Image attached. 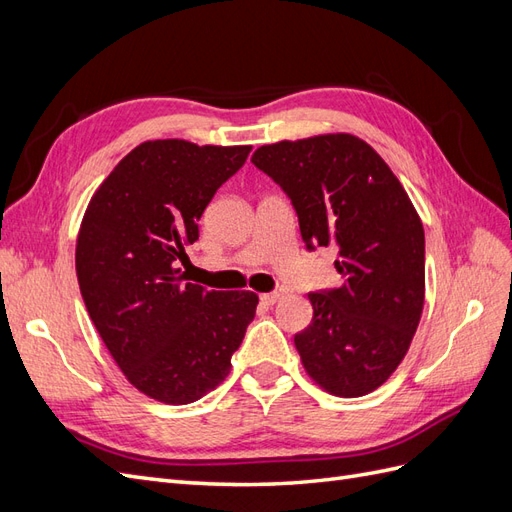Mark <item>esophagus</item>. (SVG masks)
Returning <instances> with one entry per match:
<instances>
[{"instance_id":"1","label":"esophagus","mask_w":512,"mask_h":512,"mask_svg":"<svg viewBox=\"0 0 512 512\" xmlns=\"http://www.w3.org/2000/svg\"><path fill=\"white\" fill-rule=\"evenodd\" d=\"M280 297H282L280 292H262V294H260V301L265 303V305H273V303L280 301Z\"/></svg>"}]
</instances>
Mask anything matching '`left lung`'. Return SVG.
I'll use <instances>...</instances> for the list:
<instances>
[{
    "label": "left lung",
    "instance_id": "1",
    "mask_svg": "<svg viewBox=\"0 0 512 512\" xmlns=\"http://www.w3.org/2000/svg\"><path fill=\"white\" fill-rule=\"evenodd\" d=\"M297 211L309 252L335 245L339 288L309 292L312 324L294 335L324 391L367 395L404 361L423 314L425 232L393 170L361 138L324 134L252 156Z\"/></svg>",
    "mask_w": 512,
    "mask_h": 512
}]
</instances>
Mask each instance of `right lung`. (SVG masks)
Masks as SVG:
<instances>
[{
  "instance_id": "1",
  "label": "right lung",
  "mask_w": 512,
  "mask_h": 512,
  "mask_svg": "<svg viewBox=\"0 0 512 512\" xmlns=\"http://www.w3.org/2000/svg\"><path fill=\"white\" fill-rule=\"evenodd\" d=\"M252 147L179 138L132 149L91 198L76 277L91 322L138 391L181 406L213 391L254 320V292L185 284L175 262Z\"/></svg>"
}]
</instances>
